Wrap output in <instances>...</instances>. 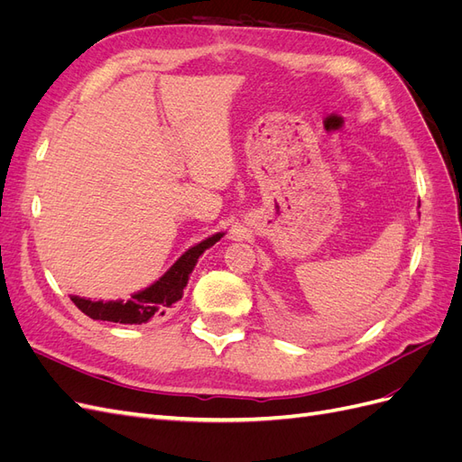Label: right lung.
Returning a JSON list of instances; mask_svg holds the SVG:
<instances>
[{"label":"right lung","mask_w":462,"mask_h":462,"mask_svg":"<svg viewBox=\"0 0 462 462\" xmlns=\"http://www.w3.org/2000/svg\"><path fill=\"white\" fill-rule=\"evenodd\" d=\"M226 233H216L206 241L190 246L158 282L131 295L129 300H90L71 295L80 312L92 319L116 321V324H146L153 316H163L171 306L183 299V289L189 283V275L204 254V250L214 246Z\"/></svg>","instance_id":"add662e5"}]
</instances>
